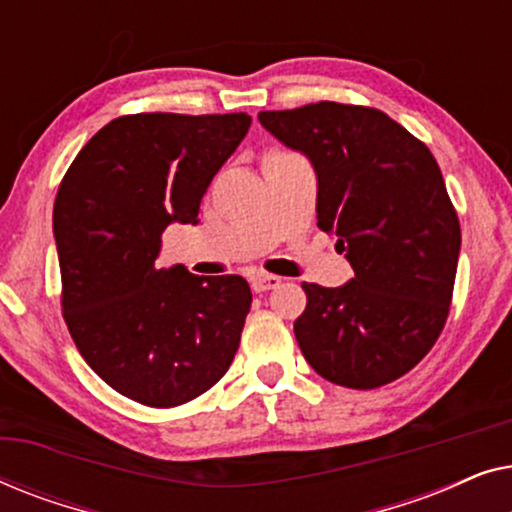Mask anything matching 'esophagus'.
<instances>
[{"label": "esophagus", "mask_w": 512, "mask_h": 512, "mask_svg": "<svg viewBox=\"0 0 512 512\" xmlns=\"http://www.w3.org/2000/svg\"><path fill=\"white\" fill-rule=\"evenodd\" d=\"M282 284V279L275 277V275H254L251 277V289L256 293H263V291H270V289H277V286Z\"/></svg>", "instance_id": "obj_1"}]
</instances>
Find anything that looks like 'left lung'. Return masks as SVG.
<instances>
[{"mask_svg":"<svg viewBox=\"0 0 512 512\" xmlns=\"http://www.w3.org/2000/svg\"><path fill=\"white\" fill-rule=\"evenodd\" d=\"M258 121L317 174V226L338 237L347 284H303L293 321L328 382L375 389L415 368L443 331L461 249L436 158L387 114L338 102L261 111Z\"/></svg>","mask_w":512,"mask_h":512,"instance_id":"8db88e82","label":"left lung"}]
</instances>
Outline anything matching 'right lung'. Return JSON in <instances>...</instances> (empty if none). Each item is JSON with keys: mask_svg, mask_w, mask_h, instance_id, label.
Segmentation results:
<instances>
[{"mask_svg": "<svg viewBox=\"0 0 512 512\" xmlns=\"http://www.w3.org/2000/svg\"><path fill=\"white\" fill-rule=\"evenodd\" d=\"M249 125L247 114L114 118L62 179L53 235L67 328L88 366L132 401H193L235 359L247 279L156 258L167 226L200 221L202 195Z\"/></svg>", "mask_w": 512, "mask_h": 512, "instance_id": "1", "label": "right lung"}]
</instances>
